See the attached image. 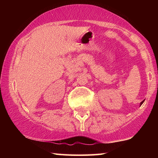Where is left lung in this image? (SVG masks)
I'll list each match as a JSON object with an SVG mask.
<instances>
[{
  "instance_id": "obj_1",
  "label": "left lung",
  "mask_w": 158,
  "mask_h": 158,
  "mask_svg": "<svg viewBox=\"0 0 158 158\" xmlns=\"http://www.w3.org/2000/svg\"><path fill=\"white\" fill-rule=\"evenodd\" d=\"M144 100H143V101H142V102H141V103H140V106H141V105H142V104H143V102H144Z\"/></svg>"
}]
</instances>
